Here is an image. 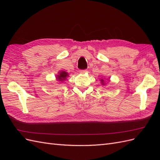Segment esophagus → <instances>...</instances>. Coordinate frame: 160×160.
<instances>
[{
  "label": "esophagus",
  "mask_w": 160,
  "mask_h": 160,
  "mask_svg": "<svg viewBox=\"0 0 160 160\" xmlns=\"http://www.w3.org/2000/svg\"><path fill=\"white\" fill-rule=\"evenodd\" d=\"M87 72V70H86V69L80 70V73H82V74H84V73H86Z\"/></svg>",
  "instance_id": "esophagus-1"
}]
</instances>
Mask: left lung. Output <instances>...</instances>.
Segmentation results:
<instances>
[{"instance_id":"8db88e82","label":"left lung","mask_w":160,"mask_h":160,"mask_svg":"<svg viewBox=\"0 0 160 160\" xmlns=\"http://www.w3.org/2000/svg\"><path fill=\"white\" fill-rule=\"evenodd\" d=\"M104 80H103V79H101V83H102V84H104Z\"/></svg>"}]
</instances>
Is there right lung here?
I'll list each match as a JSON object with an SVG mask.
<instances>
[{
    "instance_id": "1",
    "label": "right lung",
    "mask_w": 160,
    "mask_h": 160,
    "mask_svg": "<svg viewBox=\"0 0 160 160\" xmlns=\"http://www.w3.org/2000/svg\"><path fill=\"white\" fill-rule=\"evenodd\" d=\"M69 76V74H68V73H67L66 71H59L58 73V75H57V80L60 81V82H62V81H64V80H66V78Z\"/></svg>"
}]
</instances>
